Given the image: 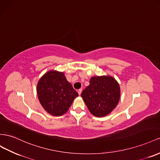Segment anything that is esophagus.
<instances>
[{
    "instance_id": "34e87169",
    "label": "esophagus",
    "mask_w": 160,
    "mask_h": 160,
    "mask_svg": "<svg viewBox=\"0 0 160 160\" xmlns=\"http://www.w3.org/2000/svg\"><path fill=\"white\" fill-rule=\"evenodd\" d=\"M77 92H78V93H79V95L80 96V95L81 94V92H82V89H79L78 91H77Z\"/></svg>"
}]
</instances>
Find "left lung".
<instances>
[{"mask_svg": "<svg viewBox=\"0 0 160 160\" xmlns=\"http://www.w3.org/2000/svg\"><path fill=\"white\" fill-rule=\"evenodd\" d=\"M81 97L91 113L96 117H103L111 113L118 105L120 85L110 75L92 77Z\"/></svg>", "mask_w": 160, "mask_h": 160, "instance_id": "left-lung-1", "label": "left lung"}]
</instances>
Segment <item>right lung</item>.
<instances>
[{
  "label": "right lung",
  "mask_w": 160,
  "mask_h": 160,
  "mask_svg": "<svg viewBox=\"0 0 160 160\" xmlns=\"http://www.w3.org/2000/svg\"><path fill=\"white\" fill-rule=\"evenodd\" d=\"M37 94L42 106L48 114L62 116L79 96L63 72L50 70L39 79Z\"/></svg>",
  "instance_id": "right-lung-1"
}]
</instances>
